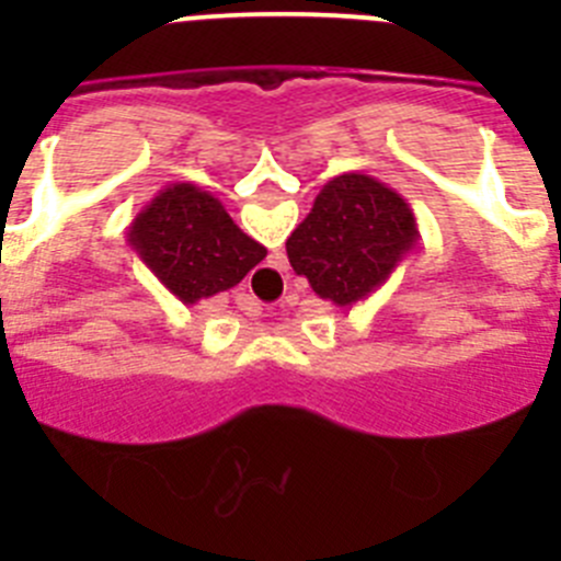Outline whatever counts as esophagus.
<instances>
[{"instance_id":"esophagus-1","label":"esophagus","mask_w":561,"mask_h":561,"mask_svg":"<svg viewBox=\"0 0 561 561\" xmlns=\"http://www.w3.org/2000/svg\"><path fill=\"white\" fill-rule=\"evenodd\" d=\"M277 286H280V275H277L275 266H266V270H261L255 277H252L250 291L255 288L261 297H272L277 291ZM254 293H252V297H257Z\"/></svg>"}]
</instances>
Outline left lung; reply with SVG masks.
<instances>
[{"instance_id": "8db88e82", "label": "left lung", "mask_w": 561, "mask_h": 561, "mask_svg": "<svg viewBox=\"0 0 561 561\" xmlns=\"http://www.w3.org/2000/svg\"><path fill=\"white\" fill-rule=\"evenodd\" d=\"M419 241L415 213L368 173H342L317 193L286 255L317 297L348 309L374 295Z\"/></svg>"}]
</instances>
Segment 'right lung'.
Returning a JSON list of instances; mask_svg holds the SVG:
<instances>
[{"mask_svg": "<svg viewBox=\"0 0 561 561\" xmlns=\"http://www.w3.org/2000/svg\"><path fill=\"white\" fill-rule=\"evenodd\" d=\"M128 244L185 306L232 289L266 257L216 196L187 182L162 187L134 216Z\"/></svg>", "mask_w": 561, "mask_h": 561, "instance_id": "add662e5", "label": "right lung"}]
</instances>
